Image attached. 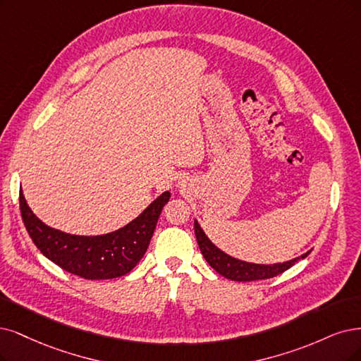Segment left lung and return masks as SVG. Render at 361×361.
<instances>
[{
  "mask_svg": "<svg viewBox=\"0 0 361 361\" xmlns=\"http://www.w3.org/2000/svg\"><path fill=\"white\" fill-rule=\"evenodd\" d=\"M195 235L197 239L199 248H201L202 256L208 262L212 269L217 271L224 278L232 279V281H257V279H268L274 278L279 274L286 272L290 269L293 264L299 262L300 259H305L311 251L305 252L300 257H296L288 262L275 263V264H259V263H250L238 260L229 255H226L220 248H217L214 244L209 241V238L205 235L201 226L195 220Z\"/></svg>",
  "mask_w": 361,
  "mask_h": 361,
  "instance_id": "1",
  "label": "left lung"
}]
</instances>
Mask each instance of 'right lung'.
I'll return each mask as SVG.
<instances>
[{
    "label": "right lung",
    "mask_w": 361,
    "mask_h": 361,
    "mask_svg": "<svg viewBox=\"0 0 361 361\" xmlns=\"http://www.w3.org/2000/svg\"><path fill=\"white\" fill-rule=\"evenodd\" d=\"M165 192L122 229L98 236L70 235L39 220L20 190V214L35 247L63 271L85 279H111L130 272L145 255L160 212L169 201Z\"/></svg>",
    "instance_id": "1"
}]
</instances>
